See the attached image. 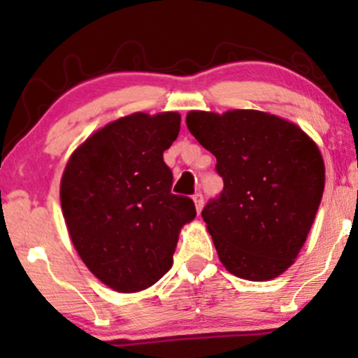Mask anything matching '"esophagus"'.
<instances>
[{
    "label": "esophagus",
    "instance_id": "obj_1",
    "mask_svg": "<svg viewBox=\"0 0 358 358\" xmlns=\"http://www.w3.org/2000/svg\"><path fill=\"white\" fill-rule=\"evenodd\" d=\"M193 203H195V208H196V212H202V207H203V195L202 193H195V195H193Z\"/></svg>",
    "mask_w": 358,
    "mask_h": 358
}]
</instances>
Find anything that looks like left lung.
Listing matches in <instances>:
<instances>
[{
    "mask_svg": "<svg viewBox=\"0 0 358 358\" xmlns=\"http://www.w3.org/2000/svg\"><path fill=\"white\" fill-rule=\"evenodd\" d=\"M187 126L224 178L202 212L220 262L248 281L278 278L296 261L322 202L318 146L294 122L256 109L190 110Z\"/></svg>",
    "mask_w": 358,
    "mask_h": 358,
    "instance_id": "1",
    "label": "left lung"
}]
</instances>
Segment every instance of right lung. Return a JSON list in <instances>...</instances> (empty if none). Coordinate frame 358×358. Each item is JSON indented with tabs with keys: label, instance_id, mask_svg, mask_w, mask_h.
<instances>
[{
	"label": "right lung",
	"instance_id": "obj_1",
	"mask_svg": "<svg viewBox=\"0 0 358 358\" xmlns=\"http://www.w3.org/2000/svg\"><path fill=\"white\" fill-rule=\"evenodd\" d=\"M175 110L119 117L73 150L60 180L69 236L87 269L117 293H139L173 264L180 231L195 219L171 193L163 151L180 133Z\"/></svg>",
	"mask_w": 358,
	"mask_h": 358
}]
</instances>
